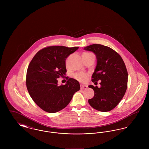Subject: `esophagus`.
Returning a JSON list of instances; mask_svg holds the SVG:
<instances>
[{
	"label": "esophagus",
	"instance_id": "34e87169",
	"mask_svg": "<svg viewBox=\"0 0 149 149\" xmlns=\"http://www.w3.org/2000/svg\"><path fill=\"white\" fill-rule=\"evenodd\" d=\"M87 87H88V86H87L86 85H80V88H81V89H86V88H87Z\"/></svg>",
	"mask_w": 149,
	"mask_h": 149
}]
</instances>
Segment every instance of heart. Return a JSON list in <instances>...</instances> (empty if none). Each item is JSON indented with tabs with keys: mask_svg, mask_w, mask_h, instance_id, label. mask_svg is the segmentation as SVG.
<instances>
[{
	"mask_svg": "<svg viewBox=\"0 0 149 149\" xmlns=\"http://www.w3.org/2000/svg\"><path fill=\"white\" fill-rule=\"evenodd\" d=\"M85 54H88V53H84L83 55H85ZM68 62L66 61V64ZM88 77V74L84 72H78L73 75L74 78L79 81L81 83H85V81L87 80Z\"/></svg>",
	"mask_w": 149,
	"mask_h": 149,
	"instance_id": "b5f03b06",
	"label": "heart"
}]
</instances>
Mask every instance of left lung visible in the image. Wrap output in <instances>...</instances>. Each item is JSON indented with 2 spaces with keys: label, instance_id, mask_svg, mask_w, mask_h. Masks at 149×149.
I'll return each mask as SVG.
<instances>
[{
  "label": "left lung",
  "instance_id": "1",
  "mask_svg": "<svg viewBox=\"0 0 149 149\" xmlns=\"http://www.w3.org/2000/svg\"><path fill=\"white\" fill-rule=\"evenodd\" d=\"M84 50L93 52L97 57L92 82L97 84V81H101L100 88L88 86L94 92V97L88 102L99 111H109L118 104L126 91L128 73L126 65L120 55L109 47L93 44Z\"/></svg>",
  "mask_w": 149,
  "mask_h": 149
}]
</instances>
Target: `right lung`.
<instances>
[{
    "mask_svg": "<svg viewBox=\"0 0 149 149\" xmlns=\"http://www.w3.org/2000/svg\"><path fill=\"white\" fill-rule=\"evenodd\" d=\"M79 49L62 46L40 50L30 62L26 86L36 104L49 113L58 112L68 105L80 86L78 80L69 78L65 85H58L57 78L66 72V59Z\"/></svg>",
    "mask_w": 149,
    "mask_h": 149,
    "instance_id": "obj_1",
    "label": "right lung"
}]
</instances>
